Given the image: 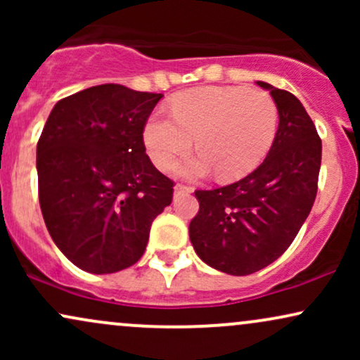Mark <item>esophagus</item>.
<instances>
[{
	"label": "esophagus",
	"instance_id": "obj_1",
	"mask_svg": "<svg viewBox=\"0 0 360 360\" xmlns=\"http://www.w3.org/2000/svg\"><path fill=\"white\" fill-rule=\"evenodd\" d=\"M189 193H193V188H189V186L177 184L174 188V196H179V194H189Z\"/></svg>",
	"mask_w": 360,
	"mask_h": 360
}]
</instances>
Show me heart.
<instances>
[{
  "label": "heart",
  "instance_id": "heart-1",
  "mask_svg": "<svg viewBox=\"0 0 360 360\" xmlns=\"http://www.w3.org/2000/svg\"><path fill=\"white\" fill-rule=\"evenodd\" d=\"M172 117L154 113L143 142L154 164L167 171L193 147L201 152L183 167L200 177L217 171L235 181L254 171L271 150L278 131V106L267 93L242 86H206L177 94Z\"/></svg>",
  "mask_w": 360,
  "mask_h": 360
}]
</instances>
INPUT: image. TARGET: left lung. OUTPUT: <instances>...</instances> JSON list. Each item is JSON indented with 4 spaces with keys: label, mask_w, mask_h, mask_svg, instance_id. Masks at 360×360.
I'll list each match as a JSON object with an SVG mask.
<instances>
[{
    "label": "left lung",
    "mask_w": 360,
    "mask_h": 360,
    "mask_svg": "<svg viewBox=\"0 0 360 360\" xmlns=\"http://www.w3.org/2000/svg\"><path fill=\"white\" fill-rule=\"evenodd\" d=\"M278 106L279 127L264 162L237 183L194 191L189 238L203 262L232 276L257 272L286 252L315 203L321 140L301 101L257 81Z\"/></svg>",
    "instance_id": "1"
}]
</instances>
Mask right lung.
<instances>
[{
  "label": "right lung",
  "instance_id": "right-lung-1",
  "mask_svg": "<svg viewBox=\"0 0 360 360\" xmlns=\"http://www.w3.org/2000/svg\"><path fill=\"white\" fill-rule=\"evenodd\" d=\"M162 94L122 84L53 106L37 143L39 200L52 240L74 266L111 274L146 252L174 183L146 154L143 127Z\"/></svg>",
  "mask_w": 360,
  "mask_h": 360
}]
</instances>
